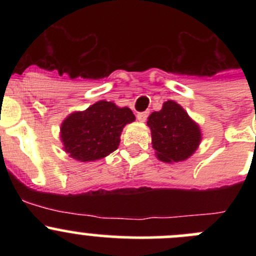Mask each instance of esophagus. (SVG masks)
Returning <instances> with one entry per match:
<instances>
[{
    "label": "esophagus",
    "instance_id": "esophagus-1",
    "mask_svg": "<svg viewBox=\"0 0 256 256\" xmlns=\"http://www.w3.org/2000/svg\"><path fill=\"white\" fill-rule=\"evenodd\" d=\"M138 121H146L147 118H148V112H138Z\"/></svg>",
    "mask_w": 256,
    "mask_h": 256
}]
</instances>
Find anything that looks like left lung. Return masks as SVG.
<instances>
[{"label":"left lung","mask_w":256,"mask_h":256,"mask_svg":"<svg viewBox=\"0 0 256 256\" xmlns=\"http://www.w3.org/2000/svg\"><path fill=\"white\" fill-rule=\"evenodd\" d=\"M147 125L151 128L152 147L164 162L187 160L200 142V131L197 124L177 102L168 100L162 110L148 116Z\"/></svg>","instance_id":"left-lung-1"}]
</instances>
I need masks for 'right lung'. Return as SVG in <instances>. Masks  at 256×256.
<instances>
[{
  "label": "right lung",
  "instance_id": "obj_1",
  "mask_svg": "<svg viewBox=\"0 0 256 256\" xmlns=\"http://www.w3.org/2000/svg\"><path fill=\"white\" fill-rule=\"evenodd\" d=\"M134 120L128 108H118L105 100L95 102L85 112L70 114L62 124L64 150L76 161L102 158L118 148L124 126Z\"/></svg>",
  "mask_w": 256,
  "mask_h": 256
}]
</instances>
